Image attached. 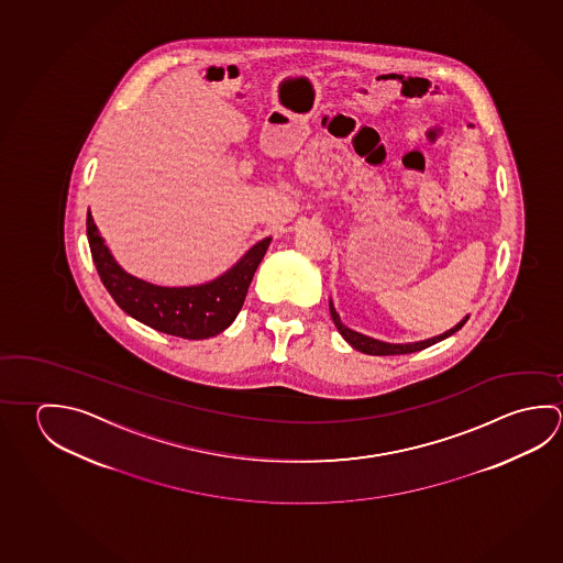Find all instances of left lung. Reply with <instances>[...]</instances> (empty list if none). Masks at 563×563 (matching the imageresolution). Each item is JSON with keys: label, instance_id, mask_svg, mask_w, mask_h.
Returning a JSON list of instances; mask_svg holds the SVG:
<instances>
[{"label": "left lung", "instance_id": "1", "mask_svg": "<svg viewBox=\"0 0 563 563\" xmlns=\"http://www.w3.org/2000/svg\"><path fill=\"white\" fill-rule=\"evenodd\" d=\"M330 316H332L335 328H338V332L342 334V338H344L345 342L352 345L354 350H357V352H364V354L369 355L413 354V352L424 350V347H429V345L437 344V342H441V340H444V338L453 335L454 332H459V330L463 328L464 322L468 320V316H464L463 320H461L459 324L453 325L451 330H446V332H443V334L433 335V338H427V340H419V342H407V344H389V342H382V340H375V338H369V335L360 334V332H355V330H352V328H347V325L342 324L340 314L335 312L332 298H330Z\"/></svg>", "mask_w": 563, "mask_h": 563}]
</instances>
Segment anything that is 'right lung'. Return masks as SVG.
Returning <instances> with one entry per match:
<instances>
[{"label":"right lung","instance_id":"right-lung-1","mask_svg":"<svg viewBox=\"0 0 563 563\" xmlns=\"http://www.w3.org/2000/svg\"><path fill=\"white\" fill-rule=\"evenodd\" d=\"M87 238L100 280L114 302L142 324L186 340H206L233 324L258 263L271 245V238L258 241L233 267L203 285L159 286L120 267L104 239L100 238L90 211L87 213Z\"/></svg>","mask_w":563,"mask_h":563}]
</instances>
